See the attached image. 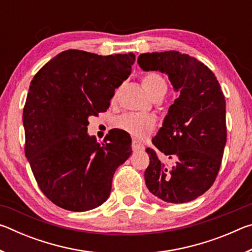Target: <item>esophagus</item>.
Listing matches in <instances>:
<instances>
[{"mask_svg":"<svg viewBox=\"0 0 252 252\" xmlns=\"http://www.w3.org/2000/svg\"><path fill=\"white\" fill-rule=\"evenodd\" d=\"M131 148H132V150H133V151H140V150H143V149H144L142 144L139 143L138 141H136V140H133V141H132Z\"/></svg>","mask_w":252,"mask_h":252,"instance_id":"esophagus-1","label":"esophagus"}]
</instances>
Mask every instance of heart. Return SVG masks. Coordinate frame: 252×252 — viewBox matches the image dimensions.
<instances>
[{
    "label": "heart",
    "instance_id": "heart-1",
    "mask_svg": "<svg viewBox=\"0 0 252 252\" xmlns=\"http://www.w3.org/2000/svg\"><path fill=\"white\" fill-rule=\"evenodd\" d=\"M142 85L151 99L159 95H164L168 90V85L163 76L157 72L144 74L142 78ZM156 125L157 121L155 117L140 113L123 114L117 121V126L119 129L127 132L138 139H142L150 134L155 130Z\"/></svg>",
    "mask_w": 252,
    "mask_h": 252
}]
</instances>
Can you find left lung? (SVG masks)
<instances>
[{
  "mask_svg": "<svg viewBox=\"0 0 252 252\" xmlns=\"http://www.w3.org/2000/svg\"><path fill=\"white\" fill-rule=\"evenodd\" d=\"M144 71L168 74L180 92L163 126L148 148L150 164L144 172L149 191L162 201L185 203L209 190L218 176L227 141L225 100L213 72L179 51L140 54ZM161 152L169 160L162 162Z\"/></svg>",
  "mask_w": 252,
  "mask_h": 252,
  "instance_id": "8db88e82",
  "label": "left lung"
}]
</instances>
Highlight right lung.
I'll use <instances>...</instances> for the list:
<instances>
[{"label": "right lung", "mask_w": 252, "mask_h": 252, "mask_svg": "<svg viewBox=\"0 0 252 252\" xmlns=\"http://www.w3.org/2000/svg\"><path fill=\"white\" fill-rule=\"evenodd\" d=\"M135 55L67 50L42 66L23 109L25 157L42 192L58 207L88 211L109 198L113 174L131 156V138L113 131L96 142L88 118L106 111Z\"/></svg>", "instance_id": "add662e5"}]
</instances>
